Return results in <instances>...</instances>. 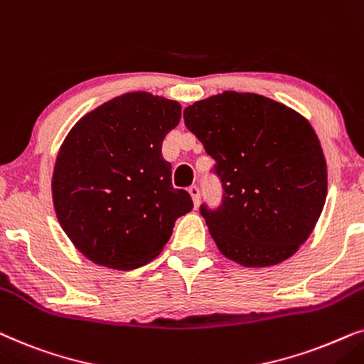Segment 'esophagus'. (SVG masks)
I'll list each match as a JSON object with an SVG mask.
<instances>
[{
	"instance_id": "1",
	"label": "esophagus",
	"mask_w": 364,
	"mask_h": 364,
	"mask_svg": "<svg viewBox=\"0 0 364 364\" xmlns=\"http://www.w3.org/2000/svg\"><path fill=\"white\" fill-rule=\"evenodd\" d=\"M190 195H191V200L195 203V208L198 206V203H200V188L198 186H190Z\"/></svg>"
}]
</instances>
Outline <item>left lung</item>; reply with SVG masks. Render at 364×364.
I'll return each instance as SVG.
<instances>
[{
    "mask_svg": "<svg viewBox=\"0 0 364 364\" xmlns=\"http://www.w3.org/2000/svg\"><path fill=\"white\" fill-rule=\"evenodd\" d=\"M188 129L216 161L223 205L201 206L228 259L264 268L309 238L328 193L326 159L309 121L256 93L223 91L185 109Z\"/></svg>",
    "mask_w": 364,
    "mask_h": 364,
    "instance_id": "obj_1",
    "label": "left lung"
}]
</instances>
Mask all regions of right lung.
Wrapping results in <instances>:
<instances>
[{
    "label": "right lung",
    "mask_w": 364,
    "mask_h": 364,
    "mask_svg": "<svg viewBox=\"0 0 364 364\" xmlns=\"http://www.w3.org/2000/svg\"><path fill=\"white\" fill-rule=\"evenodd\" d=\"M179 119L178 101L133 91L86 113L66 134L53 169V206L85 258L105 268H139L193 210L191 196L173 188L161 154Z\"/></svg>",
    "instance_id": "right-lung-1"
}]
</instances>
